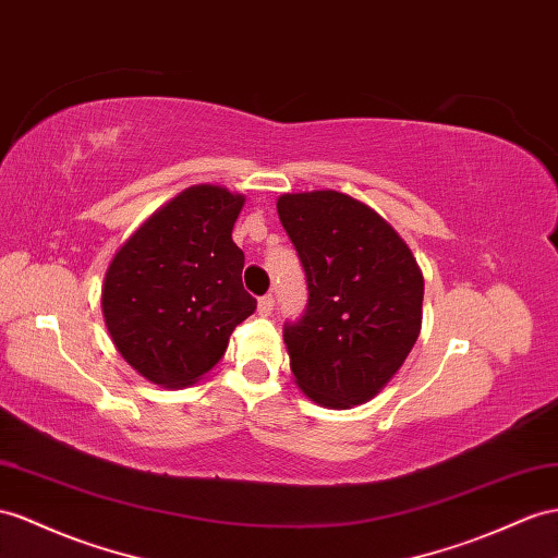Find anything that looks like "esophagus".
<instances>
[{
    "instance_id": "1",
    "label": "esophagus",
    "mask_w": 558,
    "mask_h": 558,
    "mask_svg": "<svg viewBox=\"0 0 558 558\" xmlns=\"http://www.w3.org/2000/svg\"><path fill=\"white\" fill-rule=\"evenodd\" d=\"M274 306H276L274 294H266V296L259 299V313H262V316H270V313H274Z\"/></svg>"
}]
</instances>
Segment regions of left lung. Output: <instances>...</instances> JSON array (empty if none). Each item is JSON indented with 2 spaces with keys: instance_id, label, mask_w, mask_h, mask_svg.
<instances>
[{
  "instance_id": "obj_1",
  "label": "left lung",
  "mask_w": 558,
  "mask_h": 558,
  "mask_svg": "<svg viewBox=\"0 0 558 558\" xmlns=\"http://www.w3.org/2000/svg\"><path fill=\"white\" fill-rule=\"evenodd\" d=\"M278 217L308 288L302 318L282 327L299 389L325 408L365 403L420 337L415 256L375 209L337 191L282 195Z\"/></svg>"
}]
</instances>
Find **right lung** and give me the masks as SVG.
Here are the masks:
<instances>
[{
	"label": "right lung",
	"mask_w": 558,
	"mask_h": 558,
	"mask_svg": "<svg viewBox=\"0 0 558 558\" xmlns=\"http://www.w3.org/2000/svg\"><path fill=\"white\" fill-rule=\"evenodd\" d=\"M245 197L193 185L124 242L104 284V318L122 359L160 387H185L221 361L256 299L231 233Z\"/></svg>",
	"instance_id": "add662e5"
}]
</instances>
